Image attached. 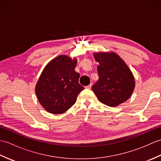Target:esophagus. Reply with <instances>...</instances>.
<instances>
[{
	"instance_id": "obj_1",
	"label": "esophagus",
	"mask_w": 161,
	"mask_h": 161,
	"mask_svg": "<svg viewBox=\"0 0 161 161\" xmlns=\"http://www.w3.org/2000/svg\"><path fill=\"white\" fill-rule=\"evenodd\" d=\"M91 86H92V84H89V85H88V86H86L85 87V88H88V89H91Z\"/></svg>"
}]
</instances>
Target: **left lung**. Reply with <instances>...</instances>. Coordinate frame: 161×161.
I'll list each match as a JSON object with an SVG mask.
<instances>
[{"mask_svg":"<svg viewBox=\"0 0 161 161\" xmlns=\"http://www.w3.org/2000/svg\"><path fill=\"white\" fill-rule=\"evenodd\" d=\"M99 63V80L92 90L102 103L116 107L127 100L135 87L133 74L126 64L114 53L94 54Z\"/></svg>","mask_w":161,"mask_h":161,"instance_id":"left-lung-1","label":"left lung"}]
</instances>
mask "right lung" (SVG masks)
Here are the masks:
<instances>
[{
	"mask_svg": "<svg viewBox=\"0 0 161 161\" xmlns=\"http://www.w3.org/2000/svg\"><path fill=\"white\" fill-rule=\"evenodd\" d=\"M77 60L60 55L47 64L35 88L42 107L53 114H63L77 100L84 88L79 84L80 74L75 72Z\"/></svg>",
	"mask_w": 161,
	"mask_h": 161,
	"instance_id": "right-lung-1",
	"label": "right lung"
}]
</instances>
